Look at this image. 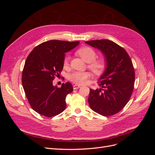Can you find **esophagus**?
Returning <instances> with one entry per match:
<instances>
[{"mask_svg":"<svg viewBox=\"0 0 155 155\" xmlns=\"http://www.w3.org/2000/svg\"><path fill=\"white\" fill-rule=\"evenodd\" d=\"M81 88V86L78 85H73V88H74V89H78V88Z\"/></svg>","mask_w":155,"mask_h":155,"instance_id":"obj_1","label":"esophagus"}]
</instances>
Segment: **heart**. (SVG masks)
Wrapping results in <instances>:
<instances>
[{
	"label": "heart",
	"instance_id": "b5f03b06",
	"mask_svg": "<svg viewBox=\"0 0 155 155\" xmlns=\"http://www.w3.org/2000/svg\"><path fill=\"white\" fill-rule=\"evenodd\" d=\"M76 53L85 61L88 63V68L94 74H100L105 70L107 65L105 61L101 59H96L97 54L93 48L88 46H83L79 48ZM68 60L69 58L68 56H65L63 60L64 66H67ZM89 77H90V74L87 72H74L69 75L68 79L74 83L78 84V85H83L87 83Z\"/></svg>",
	"mask_w": 155,
	"mask_h": 155
}]
</instances>
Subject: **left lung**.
<instances>
[{"label": "left lung", "mask_w": 155, "mask_h": 155, "mask_svg": "<svg viewBox=\"0 0 155 155\" xmlns=\"http://www.w3.org/2000/svg\"><path fill=\"white\" fill-rule=\"evenodd\" d=\"M85 43L100 50L107 63L98 83L101 88H90L88 104L98 114L112 116L124 109L132 95L135 80L132 61L124 48L112 41L94 40Z\"/></svg>", "instance_id": "left-lung-1"}]
</instances>
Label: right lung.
Returning a JSON list of instances; mask_svg holds the SVG:
<instances>
[{"label": "right lung", "instance_id": "obj_1", "mask_svg": "<svg viewBox=\"0 0 155 155\" xmlns=\"http://www.w3.org/2000/svg\"><path fill=\"white\" fill-rule=\"evenodd\" d=\"M79 41L50 40L35 47L25 61L22 84L31 107L46 117L58 115L65 109V98L72 92V84L53 85L63 68L64 53L77 46Z\"/></svg>", "mask_w": 155, "mask_h": 155}]
</instances>
